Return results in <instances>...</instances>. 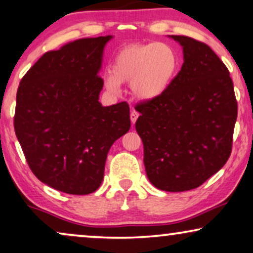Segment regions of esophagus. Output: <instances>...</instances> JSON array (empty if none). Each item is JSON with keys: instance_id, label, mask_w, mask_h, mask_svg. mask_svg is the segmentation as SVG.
Segmentation results:
<instances>
[{"instance_id": "1", "label": "esophagus", "mask_w": 253, "mask_h": 253, "mask_svg": "<svg viewBox=\"0 0 253 253\" xmlns=\"http://www.w3.org/2000/svg\"><path fill=\"white\" fill-rule=\"evenodd\" d=\"M139 112L135 110H133L132 112H130V121H132V124H135V121L137 120V118H139Z\"/></svg>"}]
</instances>
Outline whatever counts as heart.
<instances>
[{
  "mask_svg": "<svg viewBox=\"0 0 253 253\" xmlns=\"http://www.w3.org/2000/svg\"><path fill=\"white\" fill-rule=\"evenodd\" d=\"M179 70V58L172 47L163 42L130 43L118 50L107 70L104 83L107 90L117 92L120 83H130L133 95L141 100H151L169 89Z\"/></svg>",
  "mask_w": 253,
  "mask_h": 253,
  "instance_id": "b5f03b06",
  "label": "heart"
}]
</instances>
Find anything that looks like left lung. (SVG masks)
I'll use <instances>...</instances> for the list:
<instances>
[{
    "label": "left lung",
    "mask_w": 253,
    "mask_h": 253,
    "mask_svg": "<svg viewBox=\"0 0 253 253\" xmlns=\"http://www.w3.org/2000/svg\"><path fill=\"white\" fill-rule=\"evenodd\" d=\"M171 38L183 46L184 63L163 95L136 104L135 128L150 183L183 192L199 187L227 163L237 100L228 68L210 46L186 36Z\"/></svg>",
    "instance_id": "1"
}]
</instances>
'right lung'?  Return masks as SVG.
<instances>
[{
    "label": "right lung",
    "mask_w": 253,
    "mask_h": 253,
    "mask_svg": "<svg viewBox=\"0 0 253 253\" xmlns=\"http://www.w3.org/2000/svg\"><path fill=\"white\" fill-rule=\"evenodd\" d=\"M111 36L79 39L48 50L23 76L13 127L30 169L68 194H89L102 184L114 141L130 128L126 102L102 106L98 75Z\"/></svg>",
    "instance_id": "add662e5"
}]
</instances>
